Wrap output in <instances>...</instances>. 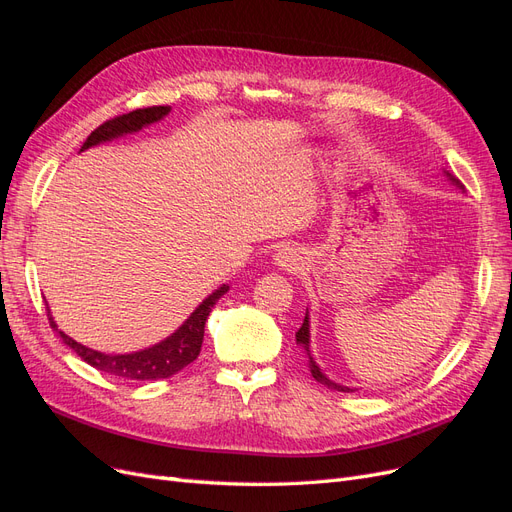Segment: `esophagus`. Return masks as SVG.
Wrapping results in <instances>:
<instances>
[{
    "label": "esophagus",
    "mask_w": 512,
    "mask_h": 512,
    "mask_svg": "<svg viewBox=\"0 0 512 512\" xmlns=\"http://www.w3.org/2000/svg\"><path fill=\"white\" fill-rule=\"evenodd\" d=\"M273 265L284 269V271H297V269L303 265V256H301V252L297 250V247L284 245L282 250L275 252Z\"/></svg>",
    "instance_id": "obj_1"
}]
</instances>
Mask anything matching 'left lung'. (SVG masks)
I'll return each mask as SVG.
<instances>
[{
    "instance_id": "1",
    "label": "left lung",
    "mask_w": 512,
    "mask_h": 512,
    "mask_svg": "<svg viewBox=\"0 0 512 512\" xmlns=\"http://www.w3.org/2000/svg\"><path fill=\"white\" fill-rule=\"evenodd\" d=\"M444 175L451 179V183L455 185V188H459V190H463V185L459 183V179H455L451 173H448V170H444ZM297 344L305 350V354H307V365H309V371H312V376L320 382V384H324L327 386V389H333V391H339V393H354V391H359V389H352V386H344V384H339V382H335V380H331L327 374H324V371L318 367V363L314 361V356H312V350H309V312L305 314V320H303V324H301V329L297 331Z\"/></svg>"
}]
</instances>
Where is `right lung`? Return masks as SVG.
Here are the masks:
<instances>
[{
	"label": "right lung",
	"mask_w": 512,
	"mask_h": 512,
	"mask_svg": "<svg viewBox=\"0 0 512 512\" xmlns=\"http://www.w3.org/2000/svg\"><path fill=\"white\" fill-rule=\"evenodd\" d=\"M168 113H170V106H149V108H136V111L128 115H119L111 121H104L100 128H96L87 136L81 151L102 143H111L115 138H121L126 134H134L138 130L151 126V123L164 119ZM228 288H230L228 284H222L218 290H213L209 297L200 303L188 318H185L181 327L175 333L164 337L162 342L136 352H126V354H106V352L83 346L81 342H76V339H72L57 327L51 309H46V312H49V322L53 331L57 333V337L68 348H72L76 354H79L87 365L96 367L98 371H104L108 376H117L123 380H160V378L175 376L177 371H181L185 365H190L196 359L200 346H203L205 322L211 314L213 305L224 297Z\"/></svg>",
	"instance_id": "add662e5"
}]
</instances>
